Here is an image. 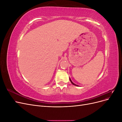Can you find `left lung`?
I'll list each match as a JSON object with an SVG mask.
<instances>
[{"label": "left lung", "instance_id": "left-lung-1", "mask_svg": "<svg viewBox=\"0 0 122 122\" xmlns=\"http://www.w3.org/2000/svg\"><path fill=\"white\" fill-rule=\"evenodd\" d=\"M70 81H71V82L72 83V84H73V85H74V86H78V85H76V84H75V83H73V82L72 81V80H71V79H70Z\"/></svg>", "mask_w": 122, "mask_h": 122}]
</instances>
